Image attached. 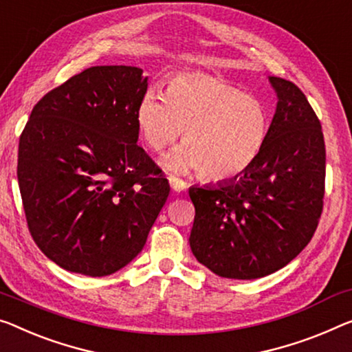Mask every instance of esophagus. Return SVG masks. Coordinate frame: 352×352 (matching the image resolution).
<instances>
[{
    "label": "esophagus",
    "mask_w": 352,
    "mask_h": 352,
    "mask_svg": "<svg viewBox=\"0 0 352 352\" xmlns=\"http://www.w3.org/2000/svg\"><path fill=\"white\" fill-rule=\"evenodd\" d=\"M170 186H171V188H173V192H184L187 188V184L184 182L182 179H177V177H170Z\"/></svg>",
    "instance_id": "esophagus-1"
}]
</instances>
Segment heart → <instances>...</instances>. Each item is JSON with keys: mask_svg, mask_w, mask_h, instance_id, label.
Here are the masks:
<instances>
[{"mask_svg": "<svg viewBox=\"0 0 352 352\" xmlns=\"http://www.w3.org/2000/svg\"><path fill=\"white\" fill-rule=\"evenodd\" d=\"M140 137L162 153L182 131L184 146L164 160L171 173L201 170L209 181H231L261 157L270 135L266 104L236 86L199 74L166 83L165 97L148 91L135 113Z\"/></svg>", "mask_w": 352, "mask_h": 352, "instance_id": "obj_1", "label": "heart"}]
</instances>
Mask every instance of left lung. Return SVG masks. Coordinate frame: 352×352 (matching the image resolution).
Listing matches in <instances>:
<instances>
[{
  "label": "left lung",
  "instance_id": "8db88e82",
  "mask_svg": "<svg viewBox=\"0 0 352 352\" xmlns=\"http://www.w3.org/2000/svg\"><path fill=\"white\" fill-rule=\"evenodd\" d=\"M269 82L278 102L261 157L236 179L188 188L193 255L225 278H261L285 267L311 241L322 212L321 122L293 82Z\"/></svg>",
  "mask_w": 352,
  "mask_h": 352
}]
</instances>
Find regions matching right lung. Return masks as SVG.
I'll return each instance as SVG.
<instances>
[{
	"label": "right lung",
	"instance_id": "obj_1",
	"mask_svg": "<svg viewBox=\"0 0 352 352\" xmlns=\"http://www.w3.org/2000/svg\"><path fill=\"white\" fill-rule=\"evenodd\" d=\"M146 89L140 67H89L42 97L20 135L30 232L69 272L104 277L127 266L168 198V181L137 144Z\"/></svg>",
	"mask_w": 352,
	"mask_h": 352
}]
</instances>
